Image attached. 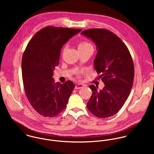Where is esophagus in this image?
I'll list each match as a JSON object with an SVG mask.
<instances>
[{
    "label": "esophagus",
    "mask_w": 154,
    "mask_h": 154,
    "mask_svg": "<svg viewBox=\"0 0 154 154\" xmlns=\"http://www.w3.org/2000/svg\"><path fill=\"white\" fill-rule=\"evenodd\" d=\"M84 87V85L82 84H77L76 86H75V89H81V88Z\"/></svg>",
    "instance_id": "esophagus-1"
}]
</instances>
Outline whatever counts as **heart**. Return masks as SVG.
<instances>
[{
	"label": "heart",
	"mask_w": 154,
	"mask_h": 154,
	"mask_svg": "<svg viewBox=\"0 0 154 154\" xmlns=\"http://www.w3.org/2000/svg\"><path fill=\"white\" fill-rule=\"evenodd\" d=\"M92 47V46L90 43L86 42H82L79 44L78 45V48H86V47Z\"/></svg>",
	"instance_id": "1"
}]
</instances>
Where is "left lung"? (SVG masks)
I'll use <instances>...</instances> for the list:
<instances>
[{
  "mask_svg": "<svg viewBox=\"0 0 154 154\" xmlns=\"http://www.w3.org/2000/svg\"><path fill=\"white\" fill-rule=\"evenodd\" d=\"M81 34L97 46L94 67L105 84L100 91L94 85L89 86L92 94L87 107L97 117H109L120 110L132 89L134 69L131 54L122 40L108 29H89Z\"/></svg>",
  "mask_w": 154,
  "mask_h": 154,
  "instance_id": "8db88e82",
  "label": "left lung"
}]
</instances>
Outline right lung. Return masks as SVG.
Returning a JSON list of instances; mask_svg holds the SVG:
<instances>
[{"instance_id": "obj_1", "label": "right lung", "mask_w": 154, "mask_h": 154, "mask_svg": "<svg viewBox=\"0 0 154 154\" xmlns=\"http://www.w3.org/2000/svg\"><path fill=\"white\" fill-rule=\"evenodd\" d=\"M81 31L47 26L35 33L23 53L25 93L31 106L41 116L56 117L66 109L75 85L70 81L63 84L55 83L53 71L59 64L63 45Z\"/></svg>"}]
</instances>
